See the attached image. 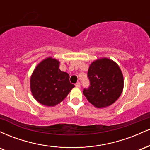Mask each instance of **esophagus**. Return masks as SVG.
<instances>
[{
    "mask_svg": "<svg viewBox=\"0 0 150 150\" xmlns=\"http://www.w3.org/2000/svg\"><path fill=\"white\" fill-rule=\"evenodd\" d=\"M75 87H78V88H79V87H80V82H77V83L75 84Z\"/></svg>",
    "mask_w": 150,
    "mask_h": 150,
    "instance_id": "obj_1",
    "label": "esophagus"
}]
</instances>
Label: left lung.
I'll list each match as a JSON object with an SVG mask.
<instances>
[{
    "instance_id": "left-lung-1",
    "label": "left lung",
    "mask_w": 150,
    "mask_h": 150,
    "mask_svg": "<svg viewBox=\"0 0 150 150\" xmlns=\"http://www.w3.org/2000/svg\"><path fill=\"white\" fill-rule=\"evenodd\" d=\"M87 76L90 86L83 91L89 102L97 108L111 106L119 98L124 80L116 62L107 58L96 60L89 67Z\"/></svg>"
}]
</instances>
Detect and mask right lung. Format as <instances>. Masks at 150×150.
I'll return each instance as SVG.
<instances>
[{
    "instance_id": "add662e5",
    "label": "right lung",
    "mask_w": 150,
    "mask_h": 150,
    "mask_svg": "<svg viewBox=\"0 0 150 150\" xmlns=\"http://www.w3.org/2000/svg\"><path fill=\"white\" fill-rule=\"evenodd\" d=\"M60 62L48 57L34 68L30 77L32 96L46 106H54L67 97L75 85L70 82L69 75L59 69Z\"/></svg>"
}]
</instances>
